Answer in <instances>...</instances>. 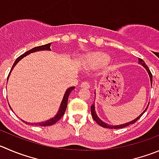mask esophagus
<instances>
[{
    "label": "esophagus",
    "mask_w": 159,
    "mask_h": 159,
    "mask_svg": "<svg viewBox=\"0 0 159 159\" xmlns=\"http://www.w3.org/2000/svg\"><path fill=\"white\" fill-rule=\"evenodd\" d=\"M80 87L82 88H85V89H89L90 88V84L88 82H84L81 84Z\"/></svg>",
    "instance_id": "34e87169"
}]
</instances>
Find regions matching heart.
<instances>
[{
  "mask_svg": "<svg viewBox=\"0 0 159 159\" xmlns=\"http://www.w3.org/2000/svg\"><path fill=\"white\" fill-rule=\"evenodd\" d=\"M111 61V58L104 53H94L87 58V62L94 67H100L108 64Z\"/></svg>",
  "mask_w": 159,
  "mask_h": 159,
  "instance_id": "1",
  "label": "heart"
}]
</instances>
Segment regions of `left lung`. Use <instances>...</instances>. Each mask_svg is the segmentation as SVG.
<instances>
[{
	"label": "left lung",
	"mask_w": 159,
	"mask_h": 159,
	"mask_svg": "<svg viewBox=\"0 0 159 159\" xmlns=\"http://www.w3.org/2000/svg\"><path fill=\"white\" fill-rule=\"evenodd\" d=\"M138 63L139 64L141 65L142 66H143V68H144L145 69L147 70V72H148V73L149 75V77H150V80H151V86L152 85V72H151L150 69H149V68L148 67V66H147L146 64H145L144 61H143V60L141 59V58H139L138 59ZM95 95H96V92H94ZM96 97V96H95ZM149 105V103H148ZM148 105L147 106V108H145L144 111H143V112L141 113V114L140 115V116H138V117H137L136 119H134V120L130 121V122H126V123H124V124H121V125H116V126H112V125H109V124L106 123V122H103V121L101 120V119H100L99 117L98 116V115H97L96 113V111H95V105L94 104H93V105H91V107H90V111H91V115H92V117H93V119H94L95 122H97V123L98 124V125H100L101 126H102V127H105V128H108V129H120V128H124V127H126V126H129V125H131V124L134 123V122H137V120H138L139 119H140V117H141L142 116H143V113L146 111V110L148 109Z\"/></svg>",
	"instance_id": "8db88e82"
}]
</instances>
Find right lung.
<instances>
[{
	"label": "right lung",
	"mask_w": 159,
	"mask_h": 159,
	"mask_svg": "<svg viewBox=\"0 0 159 159\" xmlns=\"http://www.w3.org/2000/svg\"><path fill=\"white\" fill-rule=\"evenodd\" d=\"M51 43H47V44H44V45H41V46L36 47V48H33V49L30 50V51H26V52L24 53L23 54H22L21 56H19V58H18L16 60V61L14 62V64H13L12 67H11V69L10 72H9V74H8V76H7V80H8L9 75H10L11 71L13 70V69H14L15 66H16V64H17V63L19 62V61H20L21 59H22L24 57H25L26 55L30 54V53L37 52V51H51ZM74 89H75V87H69V88H68L67 90H66V93H65V94H64V97H63V98H62V101H61V105H60L59 109H58V112H57V114H56L55 116H54V117L51 118V119H48V120L44 121V122H35V123H30V122H25V121H23V120H22V121H23L24 122H25L26 124H30V125H33V126H51V125H53V124H54L55 122H58V121L59 120V119H61V117H62L63 115L65 114V111H66V108H67L68 99H69V94H70L71 92H72V90H74ZM10 108H11V107H10Z\"/></svg>",
	"instance_id": "right-lung-1"
}]
</instances>
